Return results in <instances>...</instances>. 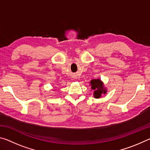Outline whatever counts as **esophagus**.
Wrapping results in <instances>:
<instances>
[{
	"label": "esophagus",
	"mask_w": 150,
	"mask_h": 150,
	"mask_svg": "<svg viewBox=\"0 0 150 150\" xmlns=\"http://www.w3.org/2000/svg\"><path fill=\"white\" fill-rule=\"evenodd\" d=\"M72 78L73 79H76L77 78V75H72Z\"/></svg>",
	"instance_id": "34e87169"
}]
</instances>
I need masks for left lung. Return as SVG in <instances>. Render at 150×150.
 Wrapping results in <instances>:
<instances>
[{"mask_svg": "<svg viewBox=\"0 0 150 150\" xmlns=\"http://www.w3.org/2000/svg\"><path fill=\"white\" fill-rule=\"evenodd\" d=\"M91 89L93 91V96L95 98H99L103 94L107 93V89L104 85V83L100 79H95L90 81Z\"/></svg>", "mask_w": 150, "mask_h": 150, "instance_id": "1", "label": "left lung"}]
</instances>
